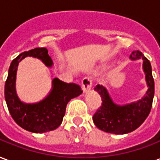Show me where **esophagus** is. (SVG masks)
<instances>
[{
	"label": "esophagus",
	"instance_id": "esophagus-1",
	"mask_svg": "<svg viewBox=\"0 0 160 160\" xmlns=\"http://www.w3.org/2000/svg\"><path fill=\"white\" fill-rule=\"evenodd\" d=\"M93 84V79L91 77H85L82 78V88L84 92H87L88 91L91 90Z\"/></svg>",
	"mask_w": 160,
	"mask_h": 160
}]
</instances>
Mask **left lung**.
<instances>
[{
  "label": "left lung",
  "mask_w": 160,
  "mask_h": 160,
  "mask_svg": "<svg viewBox=\"0 0 160 160\" xmlns=\"http://www.w3.org/2000/svg\"><path fill=\"white\" fill-rule=\"evenodd\" d=\"M130 58L132 60H143L145 79L149 88L141 100L124 106L117 105L113 103L104 87L98 85L95 88L101 96L102 103L93 115V122L98 128L105 132L125 134L133 132L144 123L152 106L154 80L151 62L139 50L133 51Z\"/></svg>",
  "instance_id": "1"
}]
</instances>
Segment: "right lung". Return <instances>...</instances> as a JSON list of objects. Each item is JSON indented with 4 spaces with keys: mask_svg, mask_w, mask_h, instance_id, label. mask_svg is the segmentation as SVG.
<instances>
[{
    "mask_svg": "<svg viewBox=\"0 0 160 160\" xmlns=\"http://www.w3.org/2000/svg\"><path fill=\"white\" fill-rule=\"evenodd\" d=\"M27 57H36L48 67L53 64L46 48H35L24 51L15 58L11 62L5 83L8 109L15 123L24 130L36 133L53 131L62 124L67 103L70 99L82 94V89L78 84L68 83L55 78L52 91L40 103L28 104L21 102L15 93V76L19 62Z\"/></svg>",
    "mask_w": 160,
    "mask_h": 160,
    "instance_id": "add662e5",
    "label": "right lung"
}]
</instances>
